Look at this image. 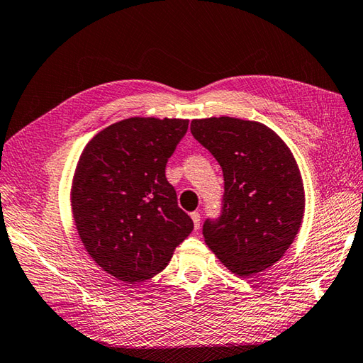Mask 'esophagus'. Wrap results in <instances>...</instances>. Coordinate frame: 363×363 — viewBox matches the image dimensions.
I'll list each match as a JSON object with an SVG mask.
<instances>
[{"instance_id": "esophagus-1", "label": "esophagus", "mask_w": 363, "mask_h": 363, "mask_svg": "<svg viewBox=\"0 0 363 363\" xmlns=\"http://www.w3.org/2000/svg\"><path fill=\"white\" fill-rule=\"evenodd\" d=\"M190 217H191V220H194L195 231H198V230H200V223H201V216H200V212H191Z\"/></svg>"}]
</instances>
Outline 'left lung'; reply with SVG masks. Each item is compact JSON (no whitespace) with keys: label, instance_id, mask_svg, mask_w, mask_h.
Segmentation results:
<instances>
[{"label":"left lung","instance_id":"obj_1","mask_svg":"<svg viewBox=\"0 0 363 363\" xmlns=\"http://www.w3.org/2000/svg\"><path fill=\"white\" fill-rule=\"evenodd\" d=\"M190 132L220 163L225 181L222 214L203 225L206 244L245 279L274 266L303 218V182L293 152L257 121L194 119Z\"/></svg>","mask_w":363,"mask_h":363}]
</instances>
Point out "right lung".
Instances as JSON below:
<instances>
[{"label": "right lung", "instance_id": "right-lung-1", "mask_svg": "<svg viewBox=\"0 0 363 363\" xmlns=\"http://www.w3.org/2000/svg\"><path fill=\"white\" fill-rule=\"evenodd\" d=\"M187 129V119H123L99 132L77 163L78 236L99 267L129 285L162 272L194 230L165 176Z\"/></svg>", "mask_w": 363, "mask_h": 363}]
</instances>
